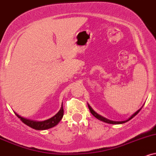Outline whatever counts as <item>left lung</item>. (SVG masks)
I'll list each match as a JSON object with an SVG mask.
<instances>
[{
  "instance_id": "8db88e82",
  "label": "left lung",
  "mask_w": 156,
  "mask_h": 156,
  "mask_svg": "<svg viewBox=\"0 0 156 156\" xmlns=\"http://www.w3.org/2000/svg\"><path fill=\"white\" fill-rule=\"evenodd\" d=\"M88 107H89V110H90V112H91V113L92 114V115L94 116L95 118H97V119H99V120H100V121H104V122H105V123H110V124H120V123H126V122H127V121H129V120H131L132 119H133V118L134 117L135 115H137V113L139 112L140 111V110H141L142 108H140V110H138L137 111H136V112H135V113H134L133 114V115L131 116L130 118H129V119H127L126 121H110V120H108V119H105V118H104V117H102V116H101L100 115H99L98 113H97L96 112L94 111V110H93L92 108H91V106L89 105H88Z\"/></svg>"
}]
</instances>
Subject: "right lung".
<instances>
[{
    "mask_svg": "<svg viewBox=\"0 0 156 156\" xmlns=\"http://www.w3.org/2000/svg\"><path fill=\"white\" fill-rule=\"evenodd\" d=\"M16 114V115L17 116L19 119L23 122L24 124L27 125L28 126L31 127V128L36 129V130H45V129H48L52 127L55 126L56 125L58 124V123L61 121V119H62L63 114H64V110H63V106L62 105L61 109L59 110V111L55 115L53 116L51 119L46 120L44 121H32V120L26 119L24 118H22L21 116H20L18 114Z\"/></svg>",
    "mask_w": 156,
    "mask_h": 156,
    "instance_id": "add662e5",
    "label": "right lung"
}]
</instances>
